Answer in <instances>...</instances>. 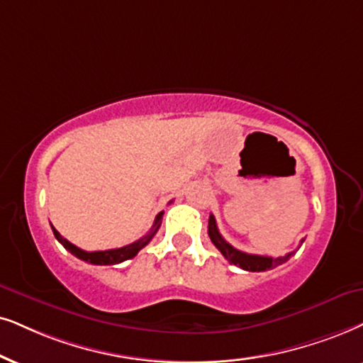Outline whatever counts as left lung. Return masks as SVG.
<instances>
[{
	"label": "left lung",
	"mask_w": 363,
	"mask_h": 363,
	"mask_svg": "<svg viewBox=\"0 0 363 363\" xmlns=\"http://www.w3.org/2000/svg\"><path fill=\"white\" fill-rule=\"evenodd\" d=\"M208 233L213 245L221 251V255L226 258L231 264L240 266L241 269H246V272H266V269L277 268L278 264H283L284 261L290 259L293 253H288L284 256H279V258H269V256H259V255H247L242 253V251L236 250L229 245L228 241H224V238L219 235L218 226H216V218L213 214L209 216V226Z\"/></svg>",
	"instance_id": "left-lung-1"
}]
</instances>
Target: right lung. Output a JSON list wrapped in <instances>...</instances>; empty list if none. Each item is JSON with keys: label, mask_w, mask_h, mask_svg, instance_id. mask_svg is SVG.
<instances>
[{"label": "right lung", "mask_w": 363, "mask_h": 363, "mask_svg": "<svg viewBox=\"0 0 363 363\" xmlns=\"http://www.w3.org/2000/svg\"><path fill=\"white\" fill-rule=\"evenodd\" d=\"M162 214L164 213H159L157 216H155L154 226L150 228V231L147 233V235H145L144 238H140L139 241L132 242V245H127L123 247H116V250H107V251H84V250H80V247H77L75 245H72L70 241H67L65 238L60 235V233L53 226H52V229H53L55 238L62 242L63 247L70 251V253L73 256H77L79 259H84V261H86V263H91V264H118V263H122V261L134 258V256L139 253L142 247L149 245V241L152 240L155 233H157V229L160 228V224H162Z\"/></svg>", "instance_id": "right-lung-1"}]
</instances>
